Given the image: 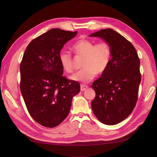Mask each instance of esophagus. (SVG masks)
<instances>
[{"instance_id":"obj_1","label":"esophagus","mask_w":157,"mask_h":157,"mask_svg":"<svg viewBox=\"0 0 157 157\" xmlns=\"http://www.w3.org/2000/svg\"><path fill=\"white\" fill-rule=\"evenodd\" d=\"M88 86H86V85H81V92L85 91V90H86V88H88Z\"/></svg>"}]
</instances>
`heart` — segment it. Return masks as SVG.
Returning <instances> with one entry per match:
<instances>
[{"instance_id": "b5f03b06", "label": "heart", "mask_w": 157, "mask_h": 157, "mask_svg": "<svg viewBox=\"0 0 157 157\" xmlns=\"http://www.w3.org/2000/svg\"><path fill=\"white\" fill-rule=\"evenodd\" d=\"M72 49L76 55H83L81 67L70 77L71 79L87 83L97 74H101L108 68L111 59L109 44L103 41L95 45L94 42L85 39L77 40L72 45ZM60 63L67 72L73 71L72 57L70 52L62 50L59 55Z\"/></svg>"}]
</instances>
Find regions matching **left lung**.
<instances>
[{"mask_svg": "<svg viewBox=\"0 0 157 157\" xmlns=\"http://www.w3.org/2000/svg\"><path fill=\"white\" fill-rule=\"evenodd\" d=\"M108 43L111 59L101 77L92 84L96 95L92 109L101 123L114 125L127 118L134 110L141 76L140 60L134 46L111 29L90 34Z\"/></svg>", "mask_w": 157, "mask_h": 157, "instance_id": "obj_1", "label": "left lung"}]
</instances>
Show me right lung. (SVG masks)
<instances>
[{
	"label": "right lung",
	"mask_w": 157,
	"mask_h": 157,
	"mask_svg": "<svg viewBox=\"0 0 157 157\" xmlns=\"http://www.w3.org/2000/svg\"><path fill=\"white\" fill-rule=\"evenodd\" d=\"M78 32L53 29L32 40L20 64V90L30 116L53 128L66 118L72 99L80 91L76 81L63 76L59 55Z\"/></svg>",
	"instance_id": "add662e5"
}]
</instances>
